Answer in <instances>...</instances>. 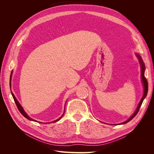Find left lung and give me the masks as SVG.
Segmentation results:
<instances>
[{
    "label": "left lung",
    "mask_w": 154,
    "mask_h": 154,
    "mask_svg": "<svg viewBox=\"0 0 154 154\" xmlns=\"http://www.w3.org/2000/svg\"><path fill=\"white\" fill-rule=\"evenodd\" d=\"M136 55L137 58L138 60H139V64H140V66H141V81H142V83H143V88H144L143 95V97H142V98L141 99L140 101H139V104H138V106H137V109H136V111L134 112V113L131 116H130V118H129L128 120L125 121V122H123V123H119V125H123V124H125V123H127L129 122L130 120H132V119L135 117V116H136L137 115V112H139V109H140V107H141V105H142L143 101L144 99L146 97V95H147V93H148V82H147V80H146V78L144 77V71H145V65H144V62H143V60H142V58H141V56L139 55V54H137V53H136Z\"/></svg>",
    "instance_id": "obj_1"
}]
</instances>
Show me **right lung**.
Here are the masks:
<instances>
[{"label":"right lung","mask_w":154,"mask_h":154,"mask_svg":"<svg viewBox=\"0 0 154 154\" xmlns=\"http://www.w3.org/2000/svg\"><path fill=\"white\" fill-rule=\"evenodd\" d=\"M12 72H11V76H10V88H11V76H12ZM11 94H12V96H13V99H14V101H15V103H16V105H17V108H18V110L20 111V112L24 116V117L26 118H27V119H29V120H30V121H33V122H36V120H35V119H32V118H31L29 116L27 115V114H26V112L24 111V109L22 108V106H21V105L19 103V102L18 101V100H17V98L15 97V95L13 94V93L12 92V91H11ZM64 113H65V109H64V111H63V114H62V116H61V117L60 118H59L58 119H57V120H55V121H53V123H55V122H58V121L61 119L62 118V116H63V114H64ZM39 123H41V122H39ZM50 123H51V122H50Z\"/></svg>","instance_id":"right-lung-1"}]
</instances>
